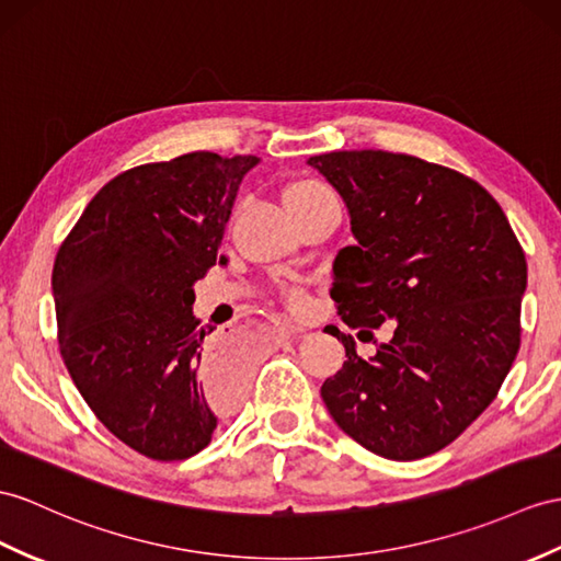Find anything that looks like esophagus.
<instances>
[{
  "mask_svg": "<svg viewBox=\"0 0 561 561\" xmlns=\"http://www.w3.org/2000/svg\"><path fill=\"white\" fill-rule=\"evenodd\" d=\"M278 333H280L283 337H293V335H299V333H302V328H299V325H293V323H280V325H278Z\"/></svg>",
  "mask_w": 561,
  "mask_h": 561,
  "instance_id": "34e87169",
  "label": "esophagus"
}]
</instances>
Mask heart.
<instances>
[{
    "label": "heart",
    "instance_id": "obj_1",
    "mask_svg": "<svg viewBox=\"0 0 561 561\" xmlns=\"http://www.w3.org/2000/svg\"><path fill=\"white\" fill-rule=\"evenodd\" d=\"M283 202L295 216V221H299V218L309 216L311 211H317L335 199L331 195V190L323 183L313 181V178H295V181L283 187ZM285 297H288L293 305H299L305 299V288L299 283H293L285 288Z\"/></svg>",
    "mask_w": 561,
    "mask_h": 561
}]
</instances>
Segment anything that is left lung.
<instances>
[{
    "label": "left lung",
    "instance_id": "left-lung-1",
    "mask_svg": "<svg viewBox=\"0 0 561 561\" xmlns=\"http://www.w3.org/2000/svg\"><path fill=\"white\" fill-rule=\"evenodd\" d=\"M343 195L357 244L340 250L331 297L350 328L390 343L321 386L335 423L394 461L447 447L497 398L522 345L526 254L495 197L419 157L350 149L311 157Z\"/></svg>",
    "mask_w": 561,
    "mask_h": 561
}]
</instances>
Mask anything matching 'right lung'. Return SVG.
Returning a JSON list of instances; mask_svg holds the SVG:
<instances>
[{
  "instance_id": "add662e5",
  "label": "right lung",
  "mask_w": 561,
  "mask_h": 561,
  "mask_svg": "<svg viewBox=\"0 0 561 561\" xmlns=\"http://www.w3.org/2000/svg\"><path fill=\"white\" fill-rule=\"evenodd\" d=\"M256 163L190 152L123 171L54 259L68 374L94 416L149 459L197 455L248 390L240 357L193 317V285L218 262L242 175Z\"/></svg>"
}]
</instances>
